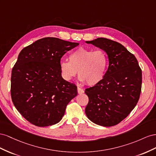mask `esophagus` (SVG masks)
Returning <instances> with one entry per match:
<instances>
[{
    "instance_id": "esophagus-1",
    "label": "esophagus",
    "mask_w": 156,
    "mask_h": 156,
    "mask_svg": "<svg viewBox=\"0 0 156 156\" xmlns=\"http://www.w3.org/2000/svg\"><path fill=\"white\" fill-rule=\"evenodd\" d=\"M77 90H78V94H82V93H84V91L82 90V89H81L80 87H77Z\"/></svg>"
}]
</instances>
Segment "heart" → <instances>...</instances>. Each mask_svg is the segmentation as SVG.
<instances>
[{
	"label": "heart",
	"instance_id": "1",
	"mask_svg": "<svg viewBox=\"0 0 156 156\" xmlns=\"http://www.w3.org/2000/svg\"><path fill=\"white\" fill-rule=\"evenodd\" d=\"M107 63V55L103 50L80 47L69 55V61H61L59 69L65 80H71L78 70L80 80L94 86L103 80Z\"/></svg>",
	"mask_w": 156,
	"mask_h": 156
}]
</instances>
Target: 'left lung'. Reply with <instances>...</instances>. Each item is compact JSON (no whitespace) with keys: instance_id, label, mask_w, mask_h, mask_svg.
Returning <instances> with one entry per match:
<instances>
[{"instance_id":"1","label":"left lung","mask_w":156,"mask_h":156,"mask_svg":"<svg viewBox=\"0 0 156 156\" xmlns=\"http://www.w3.org/2000/svg\"><path fill=\"white\" fill-rule=\"evenodd\" d=\"M86 42L104 50L109 61L103 80L85 91L89 98L86 114L99 126H115L137 104L141 92L142 70L135 55L121 44L105 38Z\"/></svg>"}]
</instances>
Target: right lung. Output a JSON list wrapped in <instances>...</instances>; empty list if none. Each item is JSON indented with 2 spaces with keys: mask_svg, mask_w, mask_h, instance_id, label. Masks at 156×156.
Listing matches in <instances>:
<instances>
[{
  "mask_svg": "<svg viewBox=\"0 0 156 156\" xmlns=\"http://www.w3.org/2000/svg\"><path fill=\"white\" fill-rule=\"evenodd\" d=\"M79 45L54 37L39 39L21 51L13 67L11 97L18 112L38 127L56 124L78 94L74 83L62 77L65 53Z\"/></svg>",
  "mask_w": 156,
  "mask_h": 156,
  "instance_id": "right-lung-1",
  "label": "right lung"
}]
</instances>
